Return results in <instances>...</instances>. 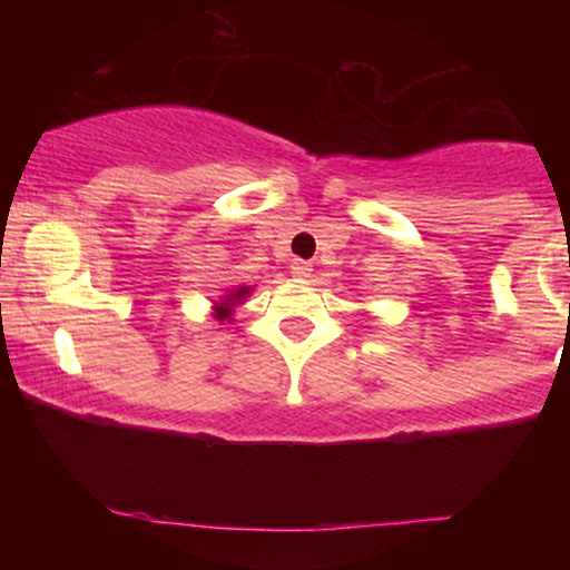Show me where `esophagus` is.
<instances>
[{
	"label": "esophagus",
	"instance_id": "1",
	"mask_svg": "<svg viewBox=\"0 0 570 570\" xmlns=\"http://www.w3.org/2000/svg\"><path fill=\"white\" fill-rule=\"evenodd\" d=\"M291 269H293V275L298 277V279H306V277L311 275V262H306V259H293V262H291Z\"/></svg>",
	"mask_w": 570,
	"mask_h": 570
}]
</instances>
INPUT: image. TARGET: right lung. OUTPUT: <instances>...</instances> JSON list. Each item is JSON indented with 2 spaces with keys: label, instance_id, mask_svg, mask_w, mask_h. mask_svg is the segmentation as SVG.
<instances>
[{
  "label": "right lung",
  "instance_id": "obj_1",
  "mask_svg": "<svg viewBox=\"0 0 570 570\" xmlns=\"http://www.w3.org/2000/svg\"><path fill=\"white\" fill-rule=\"evenodd\" d=\"M244 295H248V287H238L236 293H228V298H225V303H220V306L215 308L217 311L215 316L220 318V322H223V318H228L230 316V306H236L238 301H244ZM228 322H230V318H228Z\"/></svg>",
  "mask_w": 570,
  "mask_h": 570
}]
</instances>
